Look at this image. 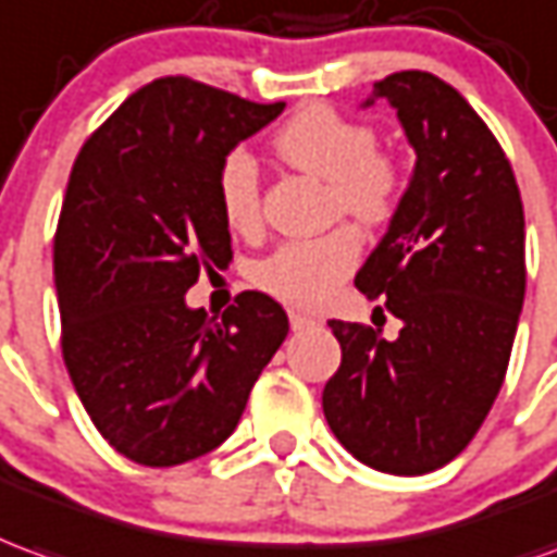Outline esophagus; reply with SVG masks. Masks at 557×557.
<instances>
[{
    "label": "esophagus",
    "mask_w": 557,
    "mask_h": 557,
    "mask_svg": "<svg viewBox=\"0 0 557 557\" xmlns=\"http://www.w3.org/2000/svg\"><path fill=\"white\" fill-rule=\"evenodd\" d=\"M289 325L292 332H305V329H313V325H317V319L307 317L301 310H289Z\"/></svg>",
    "instance_id": "obj_1"
}]
</instances>
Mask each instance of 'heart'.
Listing matches in <instances>:
<instances>
[{"label": "heart", "mask_w": 557, "mask_h": 557, "mask_svg": "<svg viewBox=\"0 0 557 557\" xmlns=\"http://www.w3.org/2000/svg\"><path fill=\"white\" fill-rule=\"evenodd\" d=\"M274 150L286 165L329 184L334 213L376 225L386 223L398 208V165L376 150V135L359 120H349L332 108H307L280 126ZM216 201L232 232L247 235L259 228V165L247 150L238 147L220 162ZM359 252V235L349 228H337L317 240H289L256 265L252 280L280 301L317 307L356 268Z\"/></svg>", "instance_id": "heart-1"}]
</instances>
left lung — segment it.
I'll list each match as a JSON object with an SVG mask.
<instances>
[{"mask_svg": "<svg viewBox=\"0 0 557 557\" xmlns=\"http://www.w3.org/2000/svg\"><path fill=\"white\" fill-rule=\"evenodd\" d=\"M416 150L413 177L356 274L400 319H332L341 368L322 392L334 437L368 468L419 476L461 453L504 386L524 301V211L509 159L468 99L428 72L373 84Z\"/></svg>", "mask_w": 557, "mask_h": 557, "instance_id": "left-lung-1", "label": "left lung"}]
</instances>
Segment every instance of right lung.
Segmentation results:
<instances>
[{
    "label": "right lung",
    "mask_w": 557,
    "mask_h": 557,
    "mask_svg": "<svg viewBox=\"0 0 557 557\" xmlns=\"http://www.w3.org/2000/svg\"><path fill=\"white\" fill-rule=\"evenodd\" d=\"M283 108L159 77L77 153L53 238L62 359L92 425L138 465L216 449L289 334L265 292H240L220 322L184 298L232 262L220 162Z\"/></svg>",
    "instance_id": "obj_1"
}]
</instances>
